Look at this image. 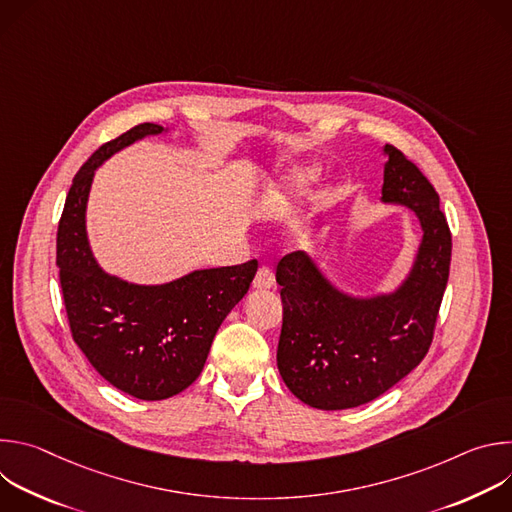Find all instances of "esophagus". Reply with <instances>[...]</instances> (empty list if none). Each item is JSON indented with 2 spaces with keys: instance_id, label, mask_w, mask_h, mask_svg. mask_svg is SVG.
Segmentation results:
<instances>
[{
  "instance_id": "esophagus-1",
  "label": "esophagus",
  "mask_w": 512,
  "mask_h": 512,
  "mask_svg": "<svg viewBox=\"0 0 512 512\" xmlns=\"http://www.w3.org/2000/svg\"><path fill=\"white\" fill-rule=\"evenodd\" d=\"M273 283H275L273 271H271L269 267L261 265V267L257 269V273H255V279H253V287H257V289H269V287H273Z\"/></svg>"
}]
</instances>
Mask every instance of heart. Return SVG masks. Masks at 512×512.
<instances>
[{
  "instance_id": "heart-1",
  "label": "heart",
  "mask_w": 512,
  "mask_h": 512,
  "mask_svg": "<svg viewBox=\"0 0 512 512\" xmlns=\"http://www.w3.org/2000/svg\"><path fill=\"white\" fill-rule=\"evenodd\" d=\"M314 178V172L312 170H296V172H291L283 182H281V186L277 188L281 194H298V192H302L308 184H310V180Z\"/></svg>"
}]
</instances>
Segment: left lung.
<instances>
[{
	"label": "left lung",
	"instance_id": "left-lung-1",
	"mask_svg": "<svg viewBox=\"0 0 512 512\" xmlns=\"http://www.w3.org/2000/svg\"><path fill=\"white\" fill-rule=\"evenodd\" d=\"M383 200L409 206L423 241L407 281L391 296L356 300L334 289L294 251L279 259L283 324L277 369L287 389L316 409L369 403L425 358L450 277L452 233L431 182L395 145H385Z\"/></svg>",
	"mask_w": 512,
	"mask_h": 512
}]
</instances>
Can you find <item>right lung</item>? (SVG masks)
<instances>
[{"label":"right lung","instance_id":"obj_1","mask_svg":"<svg viewBox=\"0 0 512 512\" xmlns=\"http://www.w3.org/2000/svg\"><path fill=\"white\" fill-rule=\"evenodd\" d=\"M162 131V125L141 123L103 143L72 180L56 237L72 338L105 381L143 401L174 397L198 379L218 326L257 273L255 259L194 271L166 285H133L101 271L85 229L95 170L125 145Z\"/></svg>","mask_w":512,"mask_h":512}]
</instances>
